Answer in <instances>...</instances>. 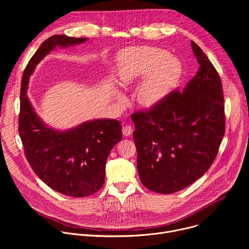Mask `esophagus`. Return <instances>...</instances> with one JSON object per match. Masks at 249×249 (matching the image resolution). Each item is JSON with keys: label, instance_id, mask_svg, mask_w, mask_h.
Here are the masks:
<instances>
[{"label": "esophagus", "instance_id": "34e87169", "mask_svg": "<svg viewBox=\"0 0 249 249\" xmlns=\"http://www.w3.org/2000/svg\"><path fill=\"white\" fill-rule=\"evenodd\" d=\"M122 131H123V135L127 137L133 133V128L130 125H125V126H123Z\"/></svg>", "mask_w": 249, "mask_h": 249}]
</instances>
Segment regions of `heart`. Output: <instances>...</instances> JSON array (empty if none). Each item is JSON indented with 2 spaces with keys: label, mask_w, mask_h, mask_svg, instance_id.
<instances>
[{
  "label": "heart",
  "mask_w": 249,
  "mask_h": 249,
  "mask_svg": "<svg viewBox=\"0 0 249 249\" xmlns=\"http://www.w3.org/2000/svg\"><path fill=\"white\" fill-rule=\"evenodd\" d=\"M117 62L120 86L128 87L146 77L137 90V99L144 106H152L163 99L178 83L182 73L180 62L157 47L128 48L120 53Z\"/></svg>",
  "instance_id": "heart-1"
}]
</instances>
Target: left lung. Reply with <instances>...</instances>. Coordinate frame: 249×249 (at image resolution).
Returning a JSON list of instances; mask_svg holds the SVG:
<instances>
[{
    "label": "left lung",
    "instance_id": "1",
    "mask_svg": "<svg viewBox=\"0 0 249 249\" xmlns=\"http://www.w3.org/2000/svg\"><path fill=\"white\" fill-rule=\"evenodd\" d=\"M191 46L200 67L183 91L174 89L131 115L140 179L160 194L180 191L204 175L225 135L222 81L202 49L194 41Z\"/></svg>",
    "mask_w": 249,
    "mask_h": 249
}]
</instances>
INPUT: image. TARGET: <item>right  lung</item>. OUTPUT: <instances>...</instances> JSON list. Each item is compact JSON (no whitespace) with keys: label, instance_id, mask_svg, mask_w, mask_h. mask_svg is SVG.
Returning <instances> with one entry per match:
<instances>
[{"label":"right lung","instance_id":"right-lung-1","mask_svg":"<svg viewBox=\"0 0 249 249\" xmlns=\"http://www.w3.org/2000/svg\"><path fill=\"white\" fill-rule=\"evenodd\" d=\"M87 39L55 34L41 44L24 69L18 115L24 155L35 174L53 190L76 198L89 196L102 187L106 160L122 138L121 122L97 119L63 132L54 130L35 113L26 89L35 67L51 50Z\"/></svg>","mask_w":249,"mask_h":249}]
</instances>
